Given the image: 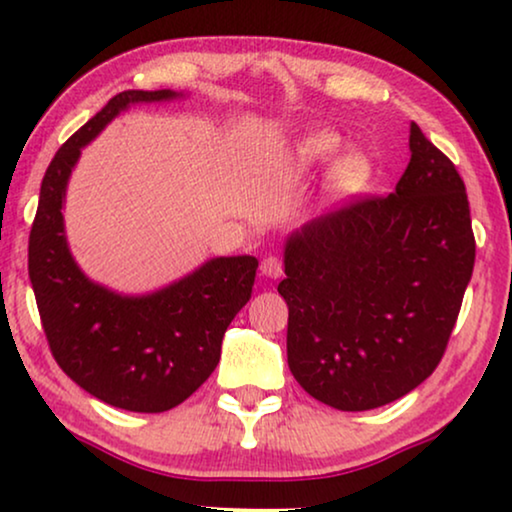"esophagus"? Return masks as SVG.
Returning <instances> with one entry per match:
<instances>
[{
	"mask_svg": "<svg viewBox=\"0 0 512 512\" xmlns=\"http://www.w3.org/2000/svg\"><path fill=\"white\" fill-rule=\"evenodd\" d=\"M261 272H263L265 277H270V279L282 277V272H284L282 258H279V256H265L263 261H261Z\"/></svg>",
	"mask_w": 512,
	"mask_h": 512,
	"instance_id": "34e87169",
	"label": "esophagus"
}]
</instances>
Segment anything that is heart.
Listing matches in <instances>:
<instances>
[{"label":"heart","mask_w":512,"mask_h":512,"mask_svg":"<svg viewBox=\"0 0 512 512\" xmlns=\"http://www.w3.org/2000/svg\"><path fill=\"white\" fill-rule=\"evenodd\" d=\"M342 139L331 130H314L293 146L289 165L293 172H307L324 167L340 156ZM370 179V163L359 153H349L335 165L331 174V186L338 195L359 193Z\"/></svg>","instance_id":"heart-1"}]
</instances>
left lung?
I'll list each match as a JSON object with an SVG mask.
<instances>
[{
    "instance_id": "left-lung-1",
    "label": "left lung",
    "mask_w": 512,
    "mask_h": 512,
    "mask_svg": "<svg viewBox=\"0 0 512 512\" xmlns=\"http://www.w3.org/2000/svg\"><path fill=\"white\" fill-rule=\"evenodd\" d=\"M389 195L356 198L289 235L277 286L300 387L335 410L387 405L443 359L473 275L464 179L417 123Z\"/></svg>"
}]
</instances>
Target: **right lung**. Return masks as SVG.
I'll use <instances>...</instances> for the list:
<instances>
[{
	"mask_svg": "<svg viewBox=\"0 0 512 512\" xmlns=\"http://www.w3.org/2000/svg\"><path fill=\"white\" fill-rule=\"evenodd\" d=\"M174 90H123L74 132L48 165L30 230L27 270L53 359L90 396L130 412L184 403L221 359V340L254 289V256L212 258L165 289L121 296L90 282L69 254L62 202L81 149L104 125Z\"/></svg>",
	"mask_w": 512,
	"mask_h": 512,
	"instance_id": "add662e5",
	"label": "right lung"
}]
</instances>
